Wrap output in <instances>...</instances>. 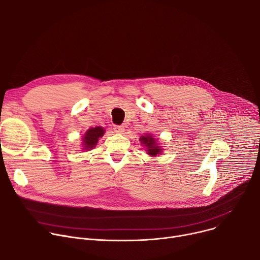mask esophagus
<instances>
[{"instance_id": "esophagus-1", "label": "esophagus", "mask_w": 260, "mask_h": 260, "mask_svg": "<svg viewBox=\"0 0 260 260\" xmlns=\"http://www.w3.org/2000/svg\"><path fill=\"white\" fill-rule=\"evenodd\" d=\"M114 132L117 134H123L124 133V127L121 125H115L114 126Z\"/></svg>"}]
</instances>
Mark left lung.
<instances>
[{
    "label": "left lung",
    "instance_id": "left-lung-1",
    "mask_svg": "<svg viewBox=\"0 0 260 260\" xmlns=\"http://www.w3.org/2000/svg\"><path fill=\"white\" fill-rule=\"evenodd\" d=\"M139 141L141 145L144 146V148L146 149L145 151L150 157H157V155L159 157L160 154H162L163 147L160 145L158 139H155L151 134L146 133L144 136H141L139 138Z\"/></svg>",
    "mask_w": 260,
    "mask_h": 260
}]
</instances>
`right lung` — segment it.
Segmentation results:
<instances>
[{"mask_svg":"<svg viewBox=\"0 0 260 260\" xmlns=\"http://www.w3.org/2000/svg\"><path fill=\"white\" fill-rule=\"evenodd\" d=\"M106 131L101 126H95L91 127L88 131H86L82 137V142H81V147L83 150H91L93 149L100 138L105 135Z\"/></svg>","mask_w":260,"mask_h":260,"instance_id":"1","label":"right lung"}]
</instances>
